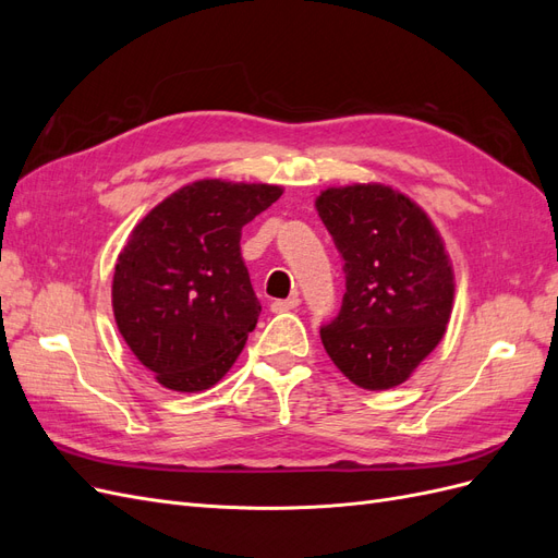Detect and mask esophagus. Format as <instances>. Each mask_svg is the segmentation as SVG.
I'll return each mask as SVG.
<instances>
[{
	"label": "esophagus",
	"mask_w": 558,
	"mask_h": 558,
	"mask_svg": "<svg viewBox=\"0 0 558 558\" xmlns=\"http://www.w3.org/2000/svg\"><path fill=\"white\" fill-rule=\"evenodd\" d=\"M298 305H300V298H298V295H291V298H286V300H275L272 305H269V310H272L275 314H281V312L298 310Z\"/></svg>",
	"instance_id": "esophagus-1"
}]
</instances>
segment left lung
Returning <instances> with one entry per match:
<instances>
[{
	"label": "left lung",
	"mask_w": 558,
	"mask_h": 558,
	"mask_svg": "<svg viewBox=\"0 0 558 558\" xmlns=\"http://www.w3.org/2000/svg\"><path fill=\"white\" fill-rule=\"evenodd\" d=\"M316 211L347 281L340 314L320 328L330 361L367 391L408 381L451 316L453 267L440 232L414 199L384 183L320 191Z\"/></svg>",
	"instance_id": "left-lung-1"
}]
</instances>
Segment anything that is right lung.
Segmentation results:
<instances>
[{"label": "right lung", "mask_w": 558, "mask_h": 558, "mask_svg": "<svg viewBox=\"0 0 558 558\" xmlns=\"http://www.w3.org/2000/svg\"><path fill=\"white\" fill-rule=\"evenodd\" d=\"M281 193L272 183L193 181L130 232L111 283L116 326L165 388L205 391L238 361L260 314L242 228Z\"/></svg>", "instance_id": "obj_1"}]
</instances>
